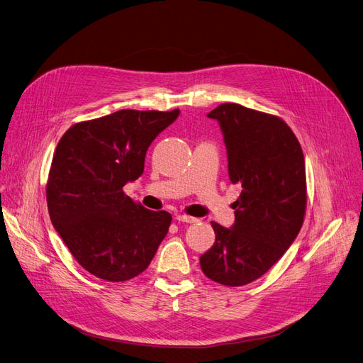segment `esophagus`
<instances>
[{
    "label": "esophagus",
    "mask_w": 363,
    "mask_h": 363,
    "mask_svg": "<svg viewBox=\"0 0 363 363\" xmlns=\"http://www.w3.org/2000/svg\"><path fill=\"white\" fill-rule=\"evenodd\" d=\"M175 219L178 222H182V223H196L197 222L196 217H191V216H186V214H177Z\"/></svg>",
    "instance_id": "34e87169"
}]
</instances>
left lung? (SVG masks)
<instances>
[{
  "mask_svg": "<svg viewBox=\"0 0 363 363\" xmlns=\"http://www.w3.org/2000/svg\"><path fill=\"white\" fill-rule=\"evenodd\" d=\"M207 116L219 123L229 179L240 194L230 228L211 222L216 242L200 265L217 283L242 286L269 272L302 228L305 159L294 131L277 116L238 104L219 105Z\"/></svg>",
  "mask_w": 363,
  "mask_h": 363,
  "instance_id": "8db88e82",
  "label": "left lung"
}]
</instances>
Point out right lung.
<instances>
[{"label": "right lung", "mask_w": 363, "mask_h": 363, "mask_svg": "<svg viewBox=\"0 0 363 363\" xmlns=\"http://www.w3.org/2000/svg\"><path fill=\"white\" fill-rule=\"evenodd\" d=\"M123 109L72 125L54 153L46 201L51 222L83 269L125 281L149 267L172 216L124 194L144 171L153 140L179 116Z\"/></svg>", "instance_id": "right-lung-1"}]
</instances>
